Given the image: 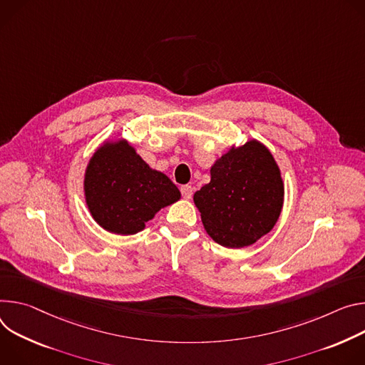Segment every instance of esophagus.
<instances>
[{
	"label": "esophagus",
	"mask_w": 365,
	"mask_h": 365,
	"mask_svg": "<svg viewBox=\"0 0 365 365\" xmlns=\"http://www.w3.org/2000/svg\"><path fill=\"white\" fill-rule=\"evenodd\" d=\"M181 194H182V197L184 198H191V195H192V187L191 185H182L181 187Z\"/></svg>",
	"instance_id": "esophagus-1"
}]
</instances>
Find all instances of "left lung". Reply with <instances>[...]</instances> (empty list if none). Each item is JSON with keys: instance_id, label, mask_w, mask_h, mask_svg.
<instances>
[{"instance_id": "1", "label": "left lung", "mask_w": 365, "mask_h": 365, "mask_svg": "<svg viewBox=\"0 0 365 365\" xmlns=\"http://www.w3.org/2000/svg\"><path fill=\"white\" fill-rule=\"evenodd\" d=\"M210 182L194 194L206 232L226 248L250 247L277 223L284 184L271 152L252 139L232 148L210 170Z\"/></svg>"}]
</instances>
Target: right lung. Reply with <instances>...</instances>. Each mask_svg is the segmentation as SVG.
<instances>
[{
	"instance_id": "add662e5",
	"label": "right lung",
	"mask_w": 365,
	"mask_h": 365,
	"mask_svg": "<svg viewBox=\"0 0 365 365\" xmlns=\"http://www.w3.org/2000/svg\"><path fill=\"white\" fill-rule=\"evenodd\" d=\"M88 210L107 232L135 235L175 201L181 192L165 175L152 170L128 140L104 142L86 170Z\"/></svg>"
}]
</instances>
